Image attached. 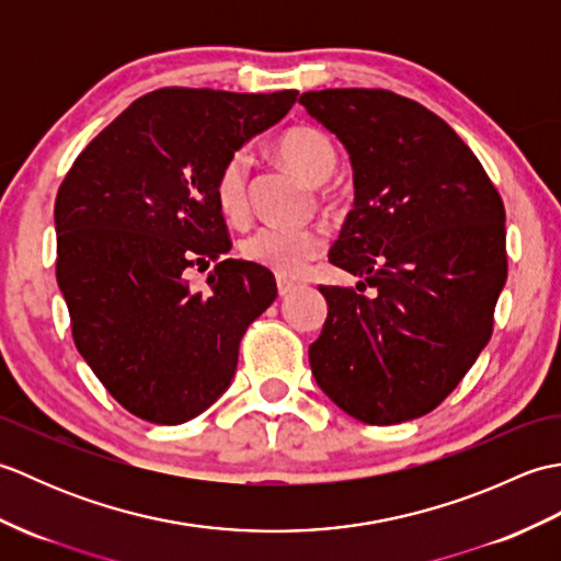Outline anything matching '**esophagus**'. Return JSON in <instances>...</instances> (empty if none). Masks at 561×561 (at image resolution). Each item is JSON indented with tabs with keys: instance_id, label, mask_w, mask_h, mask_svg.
Segmentation results:
<instances>
[{
	"instance_id": "34e87169",
	"label": "esophagus",
	"mask_w": 561,
	"mask_h": 561,
	"mask_svg": "<svg viewBox=\"0 0 561 561\" xmlns=\"http://www.w3.org/2000/svg\"><path fill=\"white\" fill-rule=\"evenodd\" d=\"M299 287H301V282H294L289 277H277V291H279V296H289Z\"/></svg>"
}]
</instances>
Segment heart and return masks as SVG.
Segmentation results:
<instances>
[{
	"label": "heart",
	"mask_w": 561,
	"mask_h": 561,
	"mask_svg": "<svg viewBox=\"0 0 561 561\" xmlns=\"http://www.w3.org/2000/svg\"><path fill=\"white\" fill-rule=\"evenodd\" d=\"M279 159L299 173L306 183H325L337 165V151L332 139L316 127H291L277 139ZM248 151H236L224 161L217 175V205L233 224L248 217ZM325 236L313 226H260L248 233L241 243V253L253 265L265 267L279 277H296L306 262L323 253Z\"/></svg>",
	"instance_id": "1"
}]
</instances>
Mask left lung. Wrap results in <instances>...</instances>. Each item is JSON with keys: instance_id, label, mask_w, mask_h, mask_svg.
Here are the masks:
<instances>
[{"instance_id": "left-lung-1", "label": "left lung", "mask_w": 561, "mask_h": 561, "mask_svg": "<svg viewBox=\"0 0 561 561\" xmlns=\"http://www.w3.org/2000/svg\"><path fill=\"white\" fill-rule=\"evenodd\" d=\"M301 103L352 163L354 209L328 257L374 289L320 287L328 318L308 347L313 378L364 424L416 420L492 337L506 284L502 197L420 103L383 89L308 91Z\"/></svg>"}]
</instances>
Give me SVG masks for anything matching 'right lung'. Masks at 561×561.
Listing matches in <instances>:
<instances>
[{
	"instance_id": "right-lung-1",
	"label": "right lung",
	"mask_w": 561,
	"mask_h": 561,
	"mask_svg": "<svg viewBox=\"0 0 561 561\" xmlns=\"http://www.w3.org/2000/svg\"><path fill=\"white\" fill-rule=\"evenodd\" d=\"M299 91L161 89L83 149L55 199L57 284L83 362L125 410L183 424L231 386L245 328L277 299L265 267L226 257L217 175ZM218 265L210 289L190 266Z\"/></svg>"
}]
</instances>
